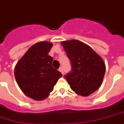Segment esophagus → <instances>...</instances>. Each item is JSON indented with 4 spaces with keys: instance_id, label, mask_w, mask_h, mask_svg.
I'll use <instances>...</instances> for the list:
<instances>
[{
    "instance_id": "34e87169",
    "label": "esophagus",
    "mask_w": 124,
    "mask_h": 124,
    "mask_svg": "<svg viewBox=\"0 0 124 124\" xmlns=\"http://www.w3.org/2000/svg\"><path fill=\"white\" fill-rule=\"evenodd\" d=\"M59 70V71H60V72L62 74H64V70H63V68H62V67H60Z\"/></svg>"
}]
</instances>
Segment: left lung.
Wrapping results in <instances>:
<instances>
[{
    "instance_id": "obj_1",
    "label": "left lung",
    "mask_w": 124,
    "mask_h": 124,
    "mask_svg": "<svg viewBox=\"0 0 124 124\" xmlns=\"http://www.w3.org/2000/svg\"><path fill=\"white\" fill-rule=\"evenodd\" d=\"M70 61L71 70L64 78L78 94L87 96L102 83L105 65L102 59L88 45L72 39L61 42Z\"/></svg>"
}]
</instances>
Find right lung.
Here are the masks:
<instances>
[{"mask_svg":"<svg viewBox=\"0 0 124 124\" xmlns=\"http://www.w3.org/2000/svg\"><path fill=\"white\" fill-rule=\"evenodd\" d=\"M53 45L40 41L33 45L17 62L14 75L22 91L35 100H43L54 89L62 74L52 66L48 52Z\"/></svg>","mask_w":124,"mask_h":124,"instance_id":"obj_1","label":"right lung"}]
</instances>
